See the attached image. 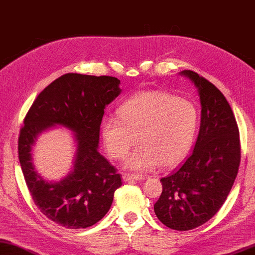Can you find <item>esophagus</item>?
<instances>
[{
  "instance_id": "esophagus-1",
  "label": "esophagus",
  "mask_w": 255,
  "mask_h": 255,
  "mask_svg": "<svg viewBox=\"0 0 255 255\" xmlns=\"http://www.w3.org/2000/svg\"><path fill=\"white\" fill-rule=\"evenodd\" d=\"M123 180L124 182H130V181H142L143 176L139 175H132V174H127L125 173L123 175Z\"/></svg>"
}]
</instances>
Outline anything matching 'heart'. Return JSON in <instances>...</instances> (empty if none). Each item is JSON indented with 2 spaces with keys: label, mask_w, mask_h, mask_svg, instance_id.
<instances>
[{
  "label": "heart",
  "mask_w": 255,
  "mask_h": 255,
  "mask_svg": "<svg viewBox=\"0 0 255 255\" xmlns=\"http://www.w3.org/2000/svg\"><path fill=\"white\" fill-rule=\"evenodd\" d=\"M118 117L106 116L101 121L105 149L111 157L124 159L138 140L140 145L125 167L139 174L183 161L198 126V113L191 102L159 90L131 96L118 109Z\"/></svg>",
  "instance_id": "b5f03b06"
}]
</instances>
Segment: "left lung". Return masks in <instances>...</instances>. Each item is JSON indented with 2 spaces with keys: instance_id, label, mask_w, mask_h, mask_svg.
<instances>
[{
  "instance_id": "left-lung-1",
  "label": "left lung",
  "mask_w": 255,
  "mask_h": 255,
  "mask_svg": "<svg viewBox=\"0 0 255 255\" xmlns=\"http://www.w3.org/2000/svg\"><path fill=\"white\" fill-rule=\"evenodd\" d=\"M180 75L197 88L200 128L189 157L160 180L154 213L166 227L185 231L206 223L225 204L238 173L241 143L233 110L221 91L193 71Z\"/></svg>"
}]
</instances>
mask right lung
I'll return each mask as SVG.
<instances>
[{
	"label": "right lung",
	"mask_w": 255,
	"mask_h": 255,
	"mask_svg": "<svg viewBox=\"0 0 255 255\" xmlns=\"http://www.w3.org/2000/svg\"><path fill=\"white\" fill-rule=\"evenodd\" d=\"M120 80L67 73L41 91L25 118L18 153L34 203L49 220L67 229L94 226L105 216L121 177L98 151L104 109L121 94ZM55 127L72 131V167L58 181L44 179L33 164L37 138Z\"/></svg>",
	"instance_id": "add662e5"
}]
</instances>
